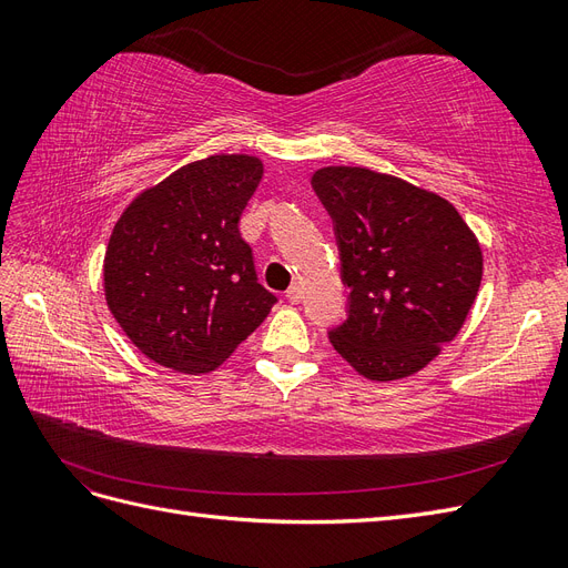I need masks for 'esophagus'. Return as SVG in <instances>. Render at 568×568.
Returning a JSON list of instances; mask_svg holds the SVG:
<instances>
[{"mask_svg":"<svg viewBox=\"0 0 568 568\" xmlns=\"http://www.w3.org/2000/svg\"><path fill=\"white\" fill-rule=\"evenodd\" d=\"M286 298H288L291 303H301V298H303V284H298V282L291 284L288 291H286Z\"/></svg>","mask_w":568,"mask_h":568,"instance_id":"esophagus-1","label":"esophagus"}]
</instances>
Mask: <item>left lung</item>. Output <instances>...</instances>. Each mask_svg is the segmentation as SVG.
Segmentation results:
<instances>
[{
    "instance_id": "obj_1",
    "label": "left lung",
    "mask_w": 568,
    "mask_h": 568,
    "mask_svg": "<svg viewBox=\"0 0 568 568\" xmlns=\"http://www.w3.org/2000/svg\"><path fill=\"white\" fill-rule=\"evenodd\" d=\"M332 215L348 317L332 346L372 382L424 369L462 329L484 255L455 205L400 178L332 165L313 175Z\"/></svg>"
}]
</instances>
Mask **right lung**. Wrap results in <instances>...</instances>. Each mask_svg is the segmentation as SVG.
<instances>
[{"instance_id":"obj_1","label":"right lung","mask_w":568,"mask_h":568,"mask_svg":"<svg viewBox=\"0 0 568 568\" xmlns=\"http://www.w3.org/2000/svg\"><path fill=\"white\" fill-rule=\"evenodd\" d=\"M261 180V159L220 153L144 189L115 222L104 257L106 303L153 363L213 372L277 303L257 284L239 232Z\"/></svg>"}]
</instances>
